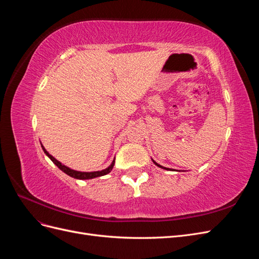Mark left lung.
I'll return each instance as SVG.
<instances>
[{"label":"left lung","instance_id":"obj_1","mask_svg":"<svg viewBox=\"0 0 259 259\" xmlns=\"http://www.w3.org/2000/svg\"><path fill=\"white\" fill-rule=\"evenodd\" d=\"M152 162L155 164L156 166H159V167H161V168H163V169H166V170H168V169H169V170H174V169H170V168H167V167H164V166L160 165V164H158V163H156V162H155V161H153V160H152Z\"/></svg>","mask_w":259,"mask_h":259}]
</instances>
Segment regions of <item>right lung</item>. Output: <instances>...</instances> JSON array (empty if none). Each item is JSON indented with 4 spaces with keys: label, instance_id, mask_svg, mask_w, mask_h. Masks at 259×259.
Returning <instances> with one entry per match:
<instances>
[{
    "label": "right lung",
    "instance_id": "obj_1",
    "mask_svg": "<svg viewBox=\"0 0 259 259\" xmlns=\"http://www.w3.org/2000/svg\"><path fill=\"white\" fill-rule=\"evenodd\" d=\"M41 146H42V149H43L44 153L49 156V158L52 160V162L55 164V165L58 166L59 169H61L62 171H64V173H66L70 177H73L75 179H92V178H96V177L107 175V174H109L112 170L113 165H114V162H115L113 160L110 165H109L107 168H105L103 170H97V171H80V170H74V169H71L70 167L64 165V164H61L58 160L55 159L52 154H50L48 151H46V149L43 147L42 144H41Z\"/></svg>",
    "mask_w": 259,
    "mask_h": 259
}]
</instances>
